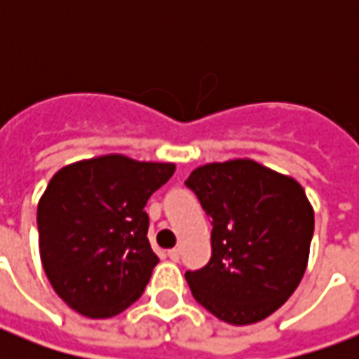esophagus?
Masks as SVG:
<instances>
[{
    "instance_id": "esophagus-1",
    "label": "esophagus",
    "mask_w": 359,
    "mask_h": 359,
    "mask_svg": "<svg viewBox=\"0 0 359 359\" xmlns=\"http://www.w3.org/2000/svg\"><path fill=\"white\" fill-rule=\"evenodd\" d=\"M167 256H169V259H172V262H179L180 259V250L179 248H172L167 252Z\"/></svg>"
}]
</instances>
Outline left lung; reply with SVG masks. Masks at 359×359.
Returning a JSON list of instances; mask_svg holds the SVG:
<instances>
[{
	"label": "left lung",
	"instance_id": "obj_1",
	"mask_svg": "<svg viewBox=\"0 0 359 359\" xmlns=\"http://www.w3.org/2000/svg\"><path fill=\"white\" fill-rule=\"evenodd\" d=\"M211 219V259L187 271L198 304L231 325L262 321L300 285L313 236L304 188L252 159L198 167L187 179Z\"/></svg>",
	"mask_w": 359,
	"mask_h": 359
}]
</instances>
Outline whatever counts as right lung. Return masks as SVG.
I'll return each mask as SVG.
<instances>
[{
  "mask_svg": "<svg viewBox=\"0 0 359 359\" xmlns=\"http://www.w3.org/2000/svg\"><path fill=\"white\" fill-rule=\"evenodd\" d=\"M172 172V163L111 154L53 175L38 203L40 257L69 308L105 319L140 298L159 262L144 208Z\"/></svg>",
  "mask_w": 359,
  "mask_h": 359,
  "instance_id": "1",
  "label": "right lung"
}]
</instances>
